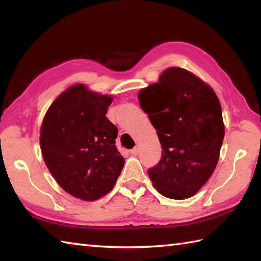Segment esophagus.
Returning a JSON list of instances; mask_svg holds the SVG:
<instances>
[{
  "instance_id": "obj_1",
  "label": "esophagus",
  "mask_w": 261,
  "mask_h": 261,
  "mask_svg": "<svg viewBox=\"0 0 261 261\" xmlns=\"http://www.w3.org/2000/svg\"><path fill=\"white\" fill-rule=\"evenodd\" d=\"M130 153L131 154H134V156H137V154L138 153H139V148H134V149H131V150H130Z\"/></svg>"
}]
</instances>
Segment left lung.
Returning a JSON list of instances; mask_svg holds the SVG:
<instances>
[{"label": "left lung", "mask_w": 261, "mask_h": 261, "mask_svg": "<svg viewBox=\"0 0 261 261\" xmlns=\"http://www.w3.org/2000/svg\"><path fill=\"white\" fill-rule=\"evenodd\" d=\"M138 98L163 148L160 162L148 170L152 185L168 198L195 195L213 174L224 138L215 92L191 71L170 67Z\"/></svg>", "instance_id": "1"}]
</instances>
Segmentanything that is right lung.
I'll list each match as a JSON object with an SVG mask.
<instances>
[{
  "label": "right lung",
  "mask_w": 261,
  "mask_h": 261,
  "mask_svg": "<svg viewBox=\"0 0 261 261\" xmlns=\"http://www.w3.org/2000/svg\"><path fill=\"white\" fill-rule=\"evenodd\" d=\"M112 99L76 84L55 99L42 121L46 166L65 192L83 201L107 195L123 168L118 129L105 116Z\"/></svg>",
  "instance_id": "1"
}]
</instances>
